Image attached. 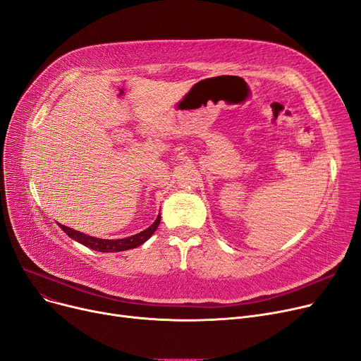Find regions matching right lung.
Segmentation results:
<instances>
[{
  "instance_id": "obj_1",
  "label": "right lung",
  "mask_w": 361,
  "mask_h": 361,
  "mask_svg": "<svg viewBox=\"0 0 361 361\" xmlns=\"http://www.w3.org/2000/svg\"><path fill=\"white\" fill-rule=\"evenodd\" d=\"M159 223H161V214L158 215V218L154 219V223L149 228L134 234V236L125 238V239H115V240L91 238V236H88V234L72 230L66 226H61V224H59V226H60L61 230H63L68 234L69 238H72L76 242L82 243L84 246H87L90 249L99 250V252H121V250H127V249H133V247L143 245L147 239L152 238V234L156 231V228H158Z\"/></svg>"
}]
</instances>
